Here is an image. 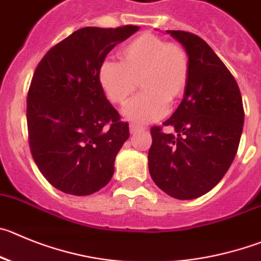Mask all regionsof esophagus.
<instances>
[{
  "label": "esophagus",
  "instance_id": "34e87169",
  "mask_svg": "<svg viewBox=\"0 0 261 261\" xmlns=\"http://www.w3.org/2000/svg\"><path fill=\"white\" fill-rule=\"evenodd\" d=\"M143 126H141V125H137V124H130V125H129V130H130V133H138V132H141V130H143Z\"/></svg>",
  "mask_w": 261,
  "mask_h": 261
}]
</instances>
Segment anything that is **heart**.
Wrapping results in <instances>:
<instances>
[{
    "instance_id": "1",
    "label": "heart",
    "mask_w": 261,
    "mask_h": 261,
    "mask_svg": "<svg viewBox=\"0 0 261 261\" xmlns=\"http://www.w3.org/2000/svg\"><path fill=\"white\" fill-rule=\"evenodd\" d=\"M118 56L120 63L105 61L98 71L109 101L124 105L138 81L143 91L124 108V116L140 124L163 118L169 103L183 95L190 79V56L185 47L146 32L123 44Z\"/></svg>"
}]
</instances>
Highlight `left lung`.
Returning <instances> with one entry per match:
<instances>
[{"label":"left lung","mask_w":261,"mask_h":261,"mask_svg":"<svg viewBox=\"0 0 261 261\" xmlns=\"http://www.w3.org/2000/svg\"><path fill=\"white\" fill-rule=\"evenodd\" d=\"M190 56V79L182 102L163 125L151 128V178L178 200H192L220 182L237 153L245 111L234 76L196 34L166 31ZM172 126L173 134H164Z\"/></svg>","instance_id":"8db88e82"}]
</instances>
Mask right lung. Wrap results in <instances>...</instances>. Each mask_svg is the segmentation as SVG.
I'll use <instances>...</instances> for the list:
<instances>
[{
	"mask_svg": "<svg viewBox=\"0 0 261 261\" xmlns=\"http://www.w3.org/2000/svg\"><path fill=\"white\" fill-rule=\"evenodd\" d=\"M140 29L86 27L47 51L27 97L32 156L55 188L92 195L110 182L129 125L98 82L106 55Z\"/></svg>",
	"mask_w": 261,
	"mask_h": 261,
	"instance_id": "add662e5",
	"label": "right lung"
}]
</instances>
